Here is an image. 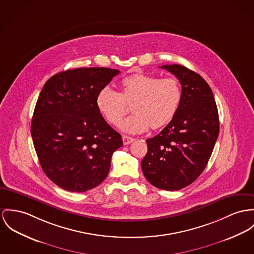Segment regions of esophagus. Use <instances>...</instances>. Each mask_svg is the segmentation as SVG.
<instances>
[{"label":"esophagus","mask_w":254,"mask_h":254,"mask_svg":"<svg viewBox=\"0 0 254 254\" xmlns=\"http://www.w3.org/2000/svg\"><path fill=\"white\" fill-rule=\"evenodd\" d=\"M133 141H134V138H132V137L127 136V135L123 136V142L125 145H128V144L132 143Z\"/></svg>","instance_id":"34e87169"}]
</instances>
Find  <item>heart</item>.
<instances>
[{
    "instance_id": "1",
    "label": "heart",
    "mask_w": 254,
    "mask_h": 254,
    "mask_svg": "<svg viewBox=\"0 0 254 254\" xmlns=\"http://www.w3.org/2000/svg\"><path fill=\"white\" fill-rule=\"evenodd\" d=\"M122 93L110 87L98 92L96 104L99 113L111 125L118 126L132 103L133 114L125 119L120 128L127 133L145 132L150 127L160 128L171 122L182 100V86L174 77L136 73L123 79Z\"/></svg>"
}]
</instances>
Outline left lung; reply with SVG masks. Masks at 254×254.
Returning a JSON list of instances; mask_svg holds the SVG:
<instances>
[{
	"label": "left lung",
	"mask_w": 254,
	"mask_h": 254,
	"mask_svg": "<svg viewBox=\"0 0 254 254\" xmlns=\"http://www.w3.org/2000/svg\"><path fill=\"white\" fill-rule=\"evenodd\" d=\"M161 68L182 85V100L171 122L159 134L146 140L141 161L145 178L157 189L179 190L204 171L219 132L218 112L212 89L198 73L180 64Z\"/></svg>",
	"instance_id": "left-lung-1"
}]
</instances>
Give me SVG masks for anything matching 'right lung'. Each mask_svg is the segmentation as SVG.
I'll use <instances>...</instances> for the list:
<instances>
[{"label":"right lung","instance_id":"1","mask_svg":"<svg viewBox=\"0 0 254 254\" xmlns=\"http://www.w3.org/2000/svg\"><path fill=\"white\" fill-rule=\"evenodd\" d=\"M120 73L107 67H83L55 74L44 84L31 125L40 166L55 185L84 192L108 175L121 134L99 113L98 92Z\"/></svg>","mask_w":254,"mask_h":254}]
</instances>
